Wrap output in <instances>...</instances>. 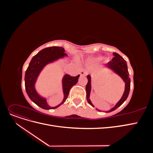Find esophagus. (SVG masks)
<instances>
[{
	"label": "esophagus",
	"instance_id": "34e87169",
	"mask_svg": "<svg viewBox=\"0 0 153 153\" xmlns=\"http://www.w3.org/2000/svg\"><path fill=\"white\" fill-rule=\"evenodd\" d=\"M80 75H81V76H85V75H87V71L86 69H82V70L80 71Z\"/></svg>",
	"mask_w": 153,
	"mask_h": 153
}]
</instances>
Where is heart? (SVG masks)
<instances>
[{
    "mask_svg": "<svg viewBox=\"0 0 153 153\" xmlns=\"http://www.w3.org/2000/svg\"><path fill=\"white\" fill-rule=\"evenodd\" d=\"M101 59V57H98V58H96V59H94V61H98V60H100Z\"/></svg>",
    "mask_w": 153,
    "mask_h": 153,
    "instance_id": "1",
    "label": "heart"
}]
</instances>
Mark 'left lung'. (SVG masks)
Here are the masks:
<instances>
[{"mask_svg": "<svg viewBox=\"0 0 153 153\" xmlns=\"http://www.w3.org/2000/svg\"><path fill=\"white\" fill-rule=\"evenodd\" d=\"M113 54L114 55V57H113L112 61L106 64L105 66L110 69H112L114 73L117 74L119 76L121 77L122 79L125 82V89L121 99L118 101L117 104L115 105L114 107H113L112 109H110L109 111H107L106 112H112V111L117 109L119 106H121L127 99L129 93V90H130V78L129 76V75L128 70L126 61L118 53L114 52L113 53ZM87 78L88 79V82L85 87V89L87 92V100L88 101V103H89L91 106H93V107H94V106L92 105L89 98L91 91V76L90 75H87ZM98 110L100 111L99 110Z\"/></svg>", "mask_w": 153, "mask_h": 153, "instance_id": "left-lung-1", "label": "left lung"}]
</instances>
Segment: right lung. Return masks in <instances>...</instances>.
Returning <instances> with one entry per match:
<instances>
[{"label":"right lung","mask_w":153,"mask_h":153,"mask_svg":"<svg viewBox=\"0 0 153 153\" xmlns=\"http://www.w3.org/2000/svg\"><path fill=\"white\" fill-rule=\"evenodd\" d=\"M65 50L62 47H52L41 50L32 57L27 68L25 75V86L27 95L34 103L43 109H54L63 104L69 95V90L78 82L80 75L76 76H71L65 75L62 78V89L64 92V99L61 103L55 107H51L47 100L41 97L35 89V84L39 73L47 64L57 61L59 59L67 56Z\"/></svg>","instance_id":"right-lung-1"}]
</instances>
